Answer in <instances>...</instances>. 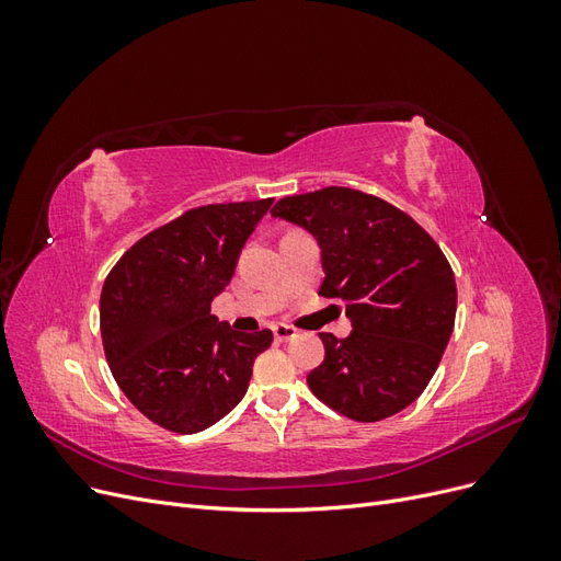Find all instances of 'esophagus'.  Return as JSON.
<instances>
[{
    "label": "esophagus",
    "mask_w": 561,
    "mask_h": 561,
    "mask_svg": "<svg viewBox=\"0 0 561 561\" xmlns=\"http://www.w3.org/2000/svg\"><path fill=\"white\" fill-rule=\"evenodd\" d=\"M274 336H276V342H290V339H295L297 336V330L293 328V325H276L274 328Z\"/></svg>",
    "instance_id": "obj_1"
}]
</instances>
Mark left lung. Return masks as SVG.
<instances>
[{
    "mask_svg": "<svg viewBox=\"0 0 561 561\" xmlns=\"http://www.w3.org/2000/svg\"><path fill=\"white\" fill-rule=\"evenodd\" d=\"M271 215L320 248L322 297L346 304L351 334L322 332L325 360L307 377L353 421H381L428 386L454 330L456 280L439 245L390 203L348 186L280 198Z\"/></svg>",
    "mask_w": 561,
    "mask_h": 561,
    "instance_id": "1",
    "label": "left lung"
}]
</instances>
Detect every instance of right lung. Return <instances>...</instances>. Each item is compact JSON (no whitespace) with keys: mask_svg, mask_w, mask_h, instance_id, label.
<instances>
[{"mask_svg":"<svg viewBox=\"0 0 561 561\" xmlns=\"http://www.w3.org/2000/svg\"><path fill=\"white\" fill-rule=\"evenodd\" d=\"M274 198L186 210L140 239L100 295V332L124 396L180 435L210 428L245 396L271 330L239 332L210 313Z\"/></svg>","mask_w":561,"mask_h":561,"instance_id":"obj_1","label":"right lung"}]
</instances>
